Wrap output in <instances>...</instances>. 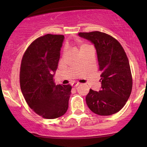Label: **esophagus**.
Here are the masks:
<instances>
[{"instance_id":"34e87169","label":"esophagus","mask_w":147,"mask_h":147,"mask_svg":"<svg viewBox=\"0 0 147 147\" xmlns=\"http://www.w3.org/2000/svg\"><path fill=\"white\" fill-rule=\"evenodd\" d=\"M80 85V83H78V82H74L73 83L71 84V86H74V87H77Z\"/></svg>"}]
</instances>
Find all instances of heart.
<instances>
[{
    "label": "heart",
    "instance_id": "obj_1",
    "mask_svg": "<svg viewBox=\"0 0 147 147\" xmlns=\"http://www.w3.org/2000/svg\"><path fill=\"white\" fill-rule=\"evenodd\" d=\"M86 45H82V46H81V48H82V47H85ZM81 48H80V49H81Z\"/></svg>",
    "mask_w": 147,
    "mask_h": 147
}]
</instances>
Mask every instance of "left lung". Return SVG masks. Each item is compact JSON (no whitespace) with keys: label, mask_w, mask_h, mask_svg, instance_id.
Returning <instances> with one entry per match:
<instances>
[{"label":"left lung","mask_w":147,"mask_h":147,"mask_svg":"<svg viewBox=\"0 0 147 147\" xmlns=\"http://www.w3.org/2000/svg\"><path fill=\"white\" fill-rule=\"evenodd\" d=\"M80 37L94 44L99 69L102 71L101 89H90L86 97L88 108L101 116L119 112L130 97L132 80L129 61L117 40L100 31L79 33Z\"/></svg>","instance_id":"obj_1"}]
</instances>
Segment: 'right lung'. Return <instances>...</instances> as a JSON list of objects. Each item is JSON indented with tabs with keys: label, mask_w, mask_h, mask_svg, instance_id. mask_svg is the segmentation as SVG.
<instances>
[{
	"label": "right lung",
	"mask_w": 147,
	"mask_h": 147,
	"mask_svg": "<svg viewBox=\"0 0 147 147\" xmlns=\"http://www.w3.org/2000/svg\"><path fill=\"white\" fill-rule=\"evenodd\" d=\"M64 36L47 34L35 39L22 59L20 85L29 107L47 119L67 112L70 85H55L53 77L60 58Z\"/></svg>",
	"instance_id": "add662e5"
}]
</instances>
